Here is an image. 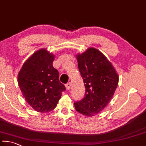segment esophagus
<instances>
[{"mask_svg":"<svg viewBox=\"0 0 146 146\" xmlns=\"http://www.w3.org/2000/svg\"><path fill=\"white\" fill-rule=\"evenodd\" d=\"M71 82H68V83H67L66 84V89H68V90H69L70 89V88H71Z\"/></svg>","mask_w":146,"mask_h":146,"instance_id":"esophagus-1","label":"esophagus"}]
</instances>
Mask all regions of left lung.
Segmentation results:
<instances>
[{
    "mask_svg": "<svg viewBox=\"0 0 146 146\" xmlns=\"http://www.w3.org/2000/svg\"><path fill=\"white\" fill-rule=\"evenodd\" d=\"M76 58L86 89L84 98L74 103L75 108L81 114L91 117L110 102L117 87L119 76L112 63L95 48L76 54Z\"/></svg>",
    "mask_w": 146,
    "mask_h": 146,
    "instance_id": "left-lung-1",
    "label": "left lung"
}]
</instances>
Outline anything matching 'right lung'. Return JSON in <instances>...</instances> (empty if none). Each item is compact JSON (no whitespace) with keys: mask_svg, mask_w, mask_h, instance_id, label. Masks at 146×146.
Returning a JSON list of instances; mask_svg holds the SVG:
<instances>
[{"mask_svg":"<svg viewBox=\"0 0 146 146\" xmlns=\"http://www.w3.org/2000/svg\"><path fill=\"white\" fill-rule=\"evenodd\" d=\"M54 59V54L41 48L26 60L18 73V86L23 97L38 112L54 110L66 90L59 82V72L53 67Z\"/></svg>","mask_w":146,"mask_h":146,"instance_id":"obj_1","label":"right lung"}]
</instances>
